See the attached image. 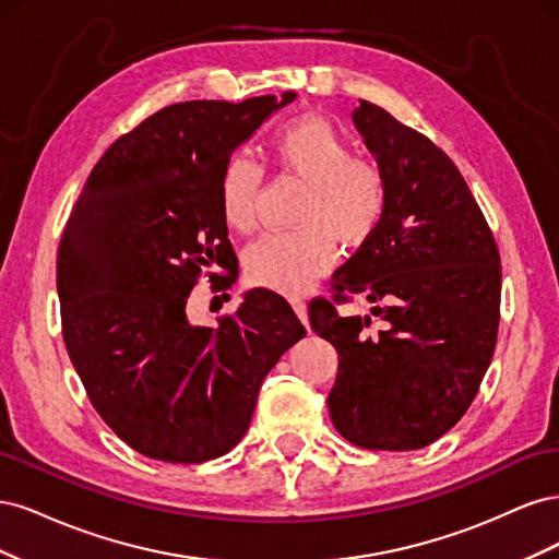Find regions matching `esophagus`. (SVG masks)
I'll return each instance as SVG.
<instances>
[{"label": "esophagus", "instance_id": "34e87169", "mask_svg": "<svg viewBox=\"0 0 559 559\" xmlns=\"http://www.w3.org/2000/svg\"><path fill=\"white\" fill-rule=\"evenodd\" d=\"M289 300H292V306H294V310H296L298 319H300L302 324H306V326H310V319H308V306H306V300H302L300 296H292Z\"/></svg>", "mask_w": 559, "mask_h": 559}]
</instances>
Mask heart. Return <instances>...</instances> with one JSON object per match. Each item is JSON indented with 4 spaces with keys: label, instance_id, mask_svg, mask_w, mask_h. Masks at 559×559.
<instances>
[{
    "label": "heart",
    "instance_id": "1",
    "mask_svg": "<svg viewBox=\"0 0 559 559\" xmlns=\"http://www.w3.org/2000/svg\"><path fill=\"white\" fill-rule=\"evenodd\" d=\"M282 173L306 181L294 233L265 235L247 251L253 284L280 294H302L337 259V242L357 249L378 233L386 212V179L380 167L352 158V146L321 116H298L270 138ZM263 170L247 156H233L218 177V205L230 230L249 235L259 224Z\"/></svg>",
    "mask_w": 559,
    "mask_h": 559
}]
</instances>
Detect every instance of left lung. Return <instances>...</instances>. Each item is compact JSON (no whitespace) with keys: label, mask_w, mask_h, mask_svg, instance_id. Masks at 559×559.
Segmentation results:
<instances>
[{"label":"left lung","mask_w":559,"mask_h":559,"mask_svg":"<svg viewBox=\"0 0 559 559\" xmlns=\"http://www.w3.org/2000/svg\"><path fill=\"white\" fill-rule=\"evenodd\" d=\"M352 121L386 179V212L335 270L333 300H312L308 314L337 352L333 427L366 450H419L462 419L492 361L499 249L462 173L429 138L366 99ZM349 293L374 306L370 316L336 312Z\"/></svg>","instance_id":"1"}]
</instances>
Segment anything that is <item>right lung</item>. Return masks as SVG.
<instances>
[{
	"label": "right lung",
	"mask_w": 559,
	"mask_h": 559,
	"mask_svg": "<svg viewBox=\"0 0 559 559\" xmlns=\"http://www.w3.org/2000/svg\"><path fill=\"white\" fill-rule=\"evenodd\" d=\"M294 91L240 105L193 99L148 116L97 160L58 249L62 337L86 394L132 450L200 464L242 441L259 389L306 335L280 294L251 289L218 326L186 300L205 267L218 289L238 259L218 205L233 151Z\"/></svg>",
	"instance_id": "1"
}]
</instances>
